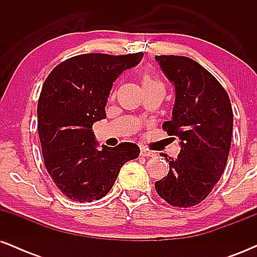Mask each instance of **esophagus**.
I'll list each match as a JSON object with an SVG mask.
<instances>
[{
    "instance_id": "esophagus-1",
    "label": "esophagus",
    "mask_w": 257,
    "mask_h": 257,
    "mask_svg": "<svg viewBox=\"0 0 257 257\" xmlns=\"http://www.w3.org/2000/svg\"><path fill=\"white\" fill-rule=\"evenodd\" d=\"M141 156H144V157H155L156 153L145 149V147H141Z\"/></svg>"
}]
</instances>
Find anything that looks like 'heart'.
Masks as SVG:
<instances>
[{
	"label": "heart",
	"mask_w": 257,
	"mask_h": 257,
	"mask_svg": "<svg viewBox=\"0 0 257 257\" xmlns=\"http://www.w3.org/2000/svg\"><path fill=\"white\" fill-rule=\"evenodd\" d=\"M141 84H143V87H146V85H155L162 83L158 81V78L156 77L152 72L144 71L141 73Z\"/></svg>",
	"instance_id": "b5f03b06"
}]
</instances>
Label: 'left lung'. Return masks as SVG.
<instances>
[{
	"label": "left lung",
	"instance_id": "8db88e82",
	"mask_svg": "<svg viewBox=\"0 0 257 257\" xmlns=\"http://www.w3.org/2000/svg\"><path fill=\"white\" fill-rule=\"evenodd\" d=\"M175 85L172 120L162 128L178 137L181 151L155 187L168 204L191 208L213 191L225 170L232 141L233 111L225 88L202 65L187 57L156 55Z\"/></svg>",
	"mask_w": 257,
	"mask_h": 257
}]
</instances>
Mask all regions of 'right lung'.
Returning a JSON list of instances; mask_svg holds the SVG:
<instances>
[{
    "mask_svg": "<svg viewBox=\"0 0 257 257\" xmlns=\"http://www.w3.org/2000/svg\"><path fill=\"white\" fill-rule=\"evenodd\" d=\"M143 57V52L76 55L57 65L44 81L37 104L44 166L69 199L90 203L105 197L123 164L139 157L140 149L132 143L96 150L93 124L106 117L114 79Z\"/></svg>",
    "mask_w": 257,
    "mask_h": 257,
    "instance_id": "right-lung-1",
    "label": "right lung"
}]
</instances>
